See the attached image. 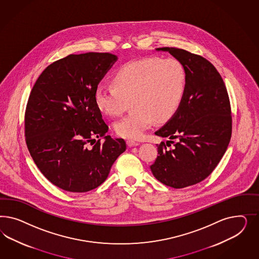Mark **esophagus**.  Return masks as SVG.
I'll return each mask as SVG.
<instances>
[{"mask_svg":"<svg viewBox=\"0 0 259 259\" xmlns=\"http://www.w3.org/2000/svg\"><path fill=\"white\" fill-rule=\"evenodd\" d=\"M127 145H128L129 147H134V146H138V145H140V142L132 141V140H129V141H127Z\"/></svg>","mask_w":259,"mask_h":259,"instance_id":"esophagus-1","label":"esophagus"}]
</instances>
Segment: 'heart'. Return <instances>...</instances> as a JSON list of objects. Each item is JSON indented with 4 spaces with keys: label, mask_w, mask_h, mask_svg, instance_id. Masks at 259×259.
Returning <instances> with one entry per match:
<instances>
[{
    "label": "heart",
    "mask_w": 259,
    "mask_h": 259,
    "mask_svg": "<svg viewBox=\"0 0 259 259\" xmlns=\"http://www.w3.org/2000/svg\"><path fill=\"white\" fill-rule=\"evenodd\" d=\"M185 84V69L177 59L143 58L122 64L112 85L97 87L95 103L104 115L117 117L131 101L133 111L116 122L115 131L119 137L139 140L156 119L162 122L172 117Z\"/></svg>",
    "instance_id": "obj_1"
}]
</instances>
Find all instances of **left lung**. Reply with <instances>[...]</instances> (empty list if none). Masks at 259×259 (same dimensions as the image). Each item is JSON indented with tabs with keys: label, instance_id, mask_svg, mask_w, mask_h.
I'll use <instances>...</instances> for the list:
<instances>
[{
	"label": "left lung",
	"instance_id": "left-lung-1",
	"mask_svg": "<svg viewBox=\"0 0 259 259\" xmlns=\"http://www.w3.org/2000/svg\"><path fill=\"white\" fill-rule=\"evenodd\" d=\"M157 50L181 62L186 84L177 112L155 133L170 141L157 144L158 156L150 168L166 186L185 188L209 177L225 154L232 136L231 104L223 79L208 60L181 48Z\"/></svg>",
	"mask_w": 259,
	"mask_h": 259
}]
</instances>
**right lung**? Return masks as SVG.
Here are the masks:
<instances>
[{
	"instance_id": "right-lung-1",
	"label": "right lung",
	"mask_w": 259,
	"mask_h": 259,
	"mask_svg": "<svg viewBox=\"0 0 259 259\" xmlns=\"http://www.w3.org/2000/svg\"><path fill=\"white\" fill-rule=\"evenodd\" d=\"M117 60L111 53L71 54L48 65L32 88L25 142L41 174L64 191L99 187L126 150L123 139L106 136L108 125L95 103L99 82Z\"/></svg>"
}]
</instances>
